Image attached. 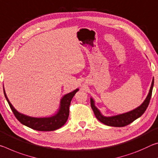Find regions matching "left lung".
I'll use <instances>...</instances> for the list:
<instances>
[{"label": "left lung", "mask_w": 158, "mask_h": 158, "mask_svg": "<svg viewBox=\"0 0 158 158\" xmlns=\"http://www.w3.org/2000/svg\"><path fill=\"white\" fill-rule=\"evenodd\" d=\"M154 85V78L152 79V84L151 89H150L149 93L147 96L146 99H145L143 103L136 108V109H134L130 112L124 113V114L118 115L116 116H113V117H104L102 114H101L99 110L97 109L96 106H94V101L92 99H90V104H91V107L92 108L93 111H94V113L96 118L99 120L101 123H102L108 126H111V127H124L130 125V123L134 122V120H136V119L139 118V117L143 114L145 111H146V108H148L150 100H151V98L152 96V87H153Z\"/></svg>", "instance_id": "obj_1"}]
</instances>
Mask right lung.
I'll use <instances>...</instances> for the list:
<instances>
[{"mask_svg": "<svg viewBox=\"0 0 158 158\" xmlns=\"http://www.w3.org/2000/svg\"><path fill=\"white\" fill-rule=\"evenodd\" d=\"M77 91H78V89H76L73 92L66 94L62 98V99L61 100L60 109H59L57 114L53 116V117L45 118L28 117V116L17 112L9 102L5 90L4 94L15 116L21 123L33 129V130L37 131H50L57 130V129L61 127L66 123L69 115V106L70 104H71V102L75 94Z\"/></svg>", "mask_w": 158, "mask_h": 158, "instance_id": "add662e5", "label": "right lung"}]
</instances>
